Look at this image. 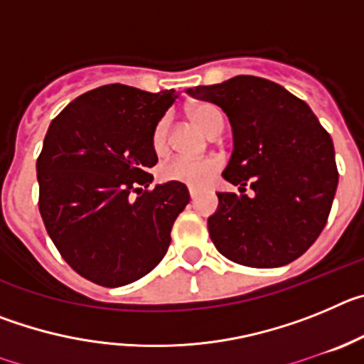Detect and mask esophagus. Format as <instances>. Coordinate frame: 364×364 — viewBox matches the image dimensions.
I'll return each mask as SVG.
<instances>
[{"label":"esophagus","mask_w":364,"mask_h":364,"mask_svg":"<svg viewBox=\"0 0 364 364\" xmlns=\"http://www.w3.org/2000/svg\"><path fill=\"white\" fill-rule=\"evenodd\" d=\"M198 195H200V191H198V189L189 188V197H191V200H195V198H197Z\"/></svg>","instance_id":"1"}]
</instances>
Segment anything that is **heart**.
I'll list each match as a JSON object with an SVG mask.
<instances>
[{"label": "heart", "instance_id": "obj_1", "mask_svg": "<svg viewBox=\"0 0 364 364\" xmlns=\"http://www.w3.org/2000/svg\"><path fill=\"white\" fill-rule=\"evenodd\" d=\"M188 114L205 134H211L224 127V117H222L220 109L215 107L213 104L198 102V104L189 105ZM167 146H169V118L164 117L153 129V149L159 154H164L167 151ZM218 166L220 164L213 156H205V159L175 156L164 164L160 169V176L162 180L180 182V184L191 186V188H205L213 180Z\"/></svg>", "mask_w": 364, "mask_h": 364}]
</instances>
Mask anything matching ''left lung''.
Returning <instances> with one entry per match:
<instances>
[{
  "label": "left lung",
  "instance_id": "left-lung-1",
  "mask_svg": "<svg viewBox=\"0 0 364 364\" xmlns=\"http://www.w3.org/2000/svg\"><path fill=\"white\" fill-rule=\"evenodd\" d=\"M186 92L218 105L233 131L222 176L240 193H217L208 218L215 247L252 268L290 264L319 237L336 197L330 134L306 102L269 80L235 76Z\"/></svg>",
  "mask_w": 364,
  "mask_h": 364
}]
</instances>
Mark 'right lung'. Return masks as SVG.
<instances>
[{"instance_id":"obj_1","label":"right lung","mask_w":364,"mask_h":364,"mask_svg":"<svg viewBox=\"0 0 364 364\" xmlns=\"http://www.w3.org/2000/svg\"><path fill=\"white\" fill-rule=\"evenodd\" d=\"M176 98L173 89L111 83L73 100L45 134L36 162L41 218L70 268L96 284L118 288L147 275L188 205L180 182L142 189L159 162L154 125Z\"/></svg>"}]
</instances>
